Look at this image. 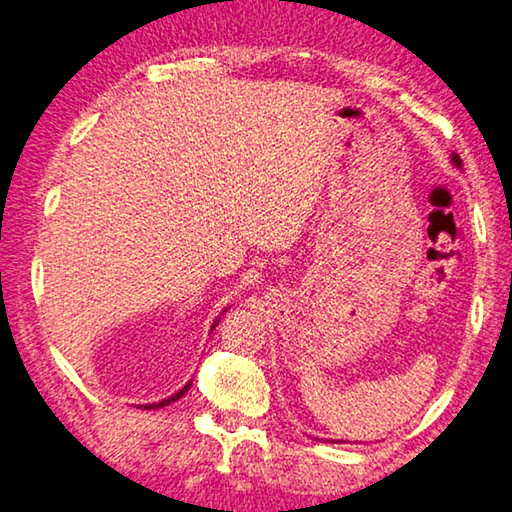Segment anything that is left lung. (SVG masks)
Masks as SVG:
<instances>
[{
  "instance_id": "1",
  "label": "left lung",
  "mask_w": 512,
  "mask_h": 512,
  "mask_svg": "<svg viewBox=\"0 0 512 512\" xmlns=\"http://www.w3.org/2000/svg\"><path fill=\"white\" fill-rule=\"evenodd\" d=\"M453 164H456L458 168L462 166V161H460V157H458V154H453Z\"/></svg>"
}]
</instances>
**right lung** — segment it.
I'll list each match as a JSON object with an SVG mask.
<instances>
[{
	"instance_id": "add662e5",
	"label": "right lung",
	"mask_w": 512,
	"mask_h": 512,
	"mask_svg": "<svg viewBox=\"0 0 512 512\" xmlns=\"http://www.w3.org/2000/svg\"><path fill=\"white\" fill-rule=\"evenodd\" d=\"M218 323V321H216ZM216 323H214V328H216ZM189 387H191V383H186L182 389H180V392H177V394H173V396H170V399H164V401H159V403H148V405H141V408L143 410H154V408H164V405H168V403H173V401H177V399H182V396L186 394V392H189Z\"/></svg>"
}]
</instances>
